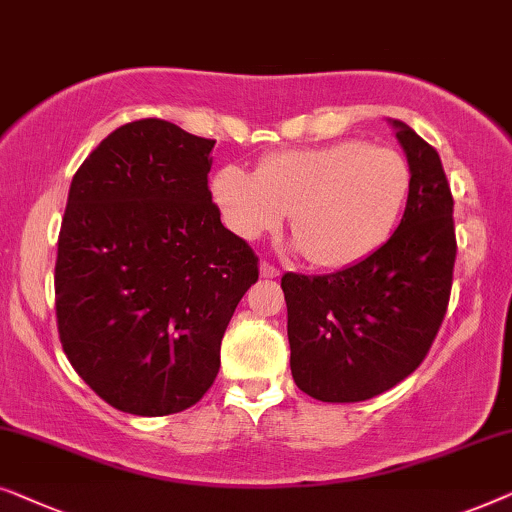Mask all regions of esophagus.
Wrapping results in <instances>:
<instances>
[{
	"label": "esophagus",
	"instance_id": "esophagus-1",
	"mask_svg": "<svg viewBox=\"0 0 512 512\" xmlns=\"http://www.w3.org/2000/svg\"><path fill=\"white\" fill-rule=\"evenodd\" d=\"M259 276H262V278H278L280 269H276V266L269 264V262H262V264H259Z\"/></svg>",
	"mask_w": 512,
	"mask_h": 512
}]
</instances>
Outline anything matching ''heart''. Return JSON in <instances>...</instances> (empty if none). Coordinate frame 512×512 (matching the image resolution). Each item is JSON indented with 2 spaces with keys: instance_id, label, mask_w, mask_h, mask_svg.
<instances>
[{
  "instance_id": "heart-1",
  "label": "heart",
  "mask_w": 512,
  "mask_h": 512,
  "mask_svg": "<svg viewBox=\"0 0 512 512\" xmlns=\"http://www.w3.org/2000/svg\"><path fill=\"white\" fill-rule=\"evenodd\" d=\"M410 181L397 150L345 139L283 150L266 157L255 174L225 167L213 176L211 192L241 239L276 232L290 213L294 248L320 269H345L392 239Z\"/></svg>"
}]
</instances>
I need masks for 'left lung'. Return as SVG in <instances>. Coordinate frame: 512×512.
I'll use <instances>...</instances> for the list:
<instances>
[{
  "mask_svg": "<svg viewBox=\"0 0 512 512\" xmlns=\"http://www.w3.org/2000/svg\"><path fill=\"white\" fill-rule=\"evenodd\" d=\"M410 167L397 232L355 266L327 276L285 273L290 369L301 392L329 403L378 397L422 364L450 301L457 241L441 157L390 120Z\"/></svg>",
  "mask_w": 512,
  "mask_h": 512,
  "instance_id": "8db88e82",
  "label": "left lung"
}]
</instances>
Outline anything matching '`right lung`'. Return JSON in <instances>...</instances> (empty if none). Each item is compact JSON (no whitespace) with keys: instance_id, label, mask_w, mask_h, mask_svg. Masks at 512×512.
Instances as JSON below:
<instances>
[{"instance_id":"right-lung-1","label":"right lung","mask_w":512,"mask_h":512,"mask_svg":"<svg viewBox=\"0 0 512 512\" xmlns=\"http://www.w3.org/2000/svg\"><path fill=\"white\" fill-rule=\"evenodd\" d=\"M215 141L136 120L92 150L69 187L57 239L64 355L122 413H181L220 369L257 257L220 222L208 190Z\"/></svg>"}]
</instances>
